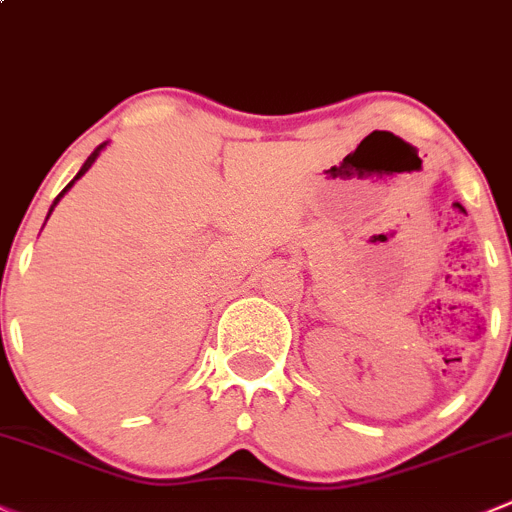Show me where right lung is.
I'll use <instances>...</instances> for the list:
<instances>
[{
  "label": "right lung",
  "mask_w": 512,
  "mask_h": 512,
  "mask_svg": "<svg viewBox=\"0 0 512 512\" xmlns=\"http://www.w3.org/2000/svg\"><path fill=\"white\" fill-rule=\"evenodd\" d=\"M102 147H104V145H99V147H97V150H94V152H92V155H89V157H87V162H84V165H82V170H79V172H77V177H74V180H72V182H69V185H67V187H64V190H62V192H59V195H57V200H54V205H57V202H59V197H64V192H67V190H69V187H72V185H74V182H77V180H79V177H82V175H84V172H87V170H89V167H92V162H94V160H97V155H99V150H102ZM54 205H52V210H54ZM52 210H49V215H52Z\"/></svg>",
  "instance_id": "1"
}]
</instances>
